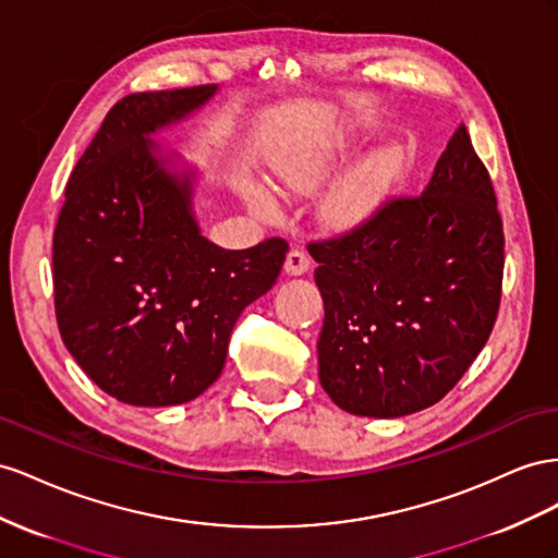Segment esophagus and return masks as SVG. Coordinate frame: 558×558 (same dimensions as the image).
<instances>
[{"label":"esophagus","mask_w":558,"mask_h":558,"mask_svg":"<svg viewBox=\"0 0 558 558\" xmlns=\"http://www.w3.org/2000/svg\"><path fill=\"white\" fill-rule=\"evenodd\" d=\"M311 268V257L304 250H290L288 252V259H284V274L288 276H304L306 270Z\"/></svg>","instance_id":"obj_1"}]
</instances>
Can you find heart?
<instances>
[{
    "instance_id": "obj_1",
    "label": "heart",
    "mask_w": 558,
    "mask_h": 558,
    "mask_svg": "<svg viewBox=\"0 0 558 558\" xmlns=\"http://www.w3.org/2000/svg\"><path fill=\"white\" fill-rule=\"evenodd\" d=\"M339 147L329 145L315 151H304L284 158L278 166V180L292 191H311L323 182L327 170L337 158ZM404 170V156L400 149L376 151L348 174V178L331 189L323 203V215L333 227H353L367 219L378 203L388 196V191L400 180ZM247 203L252 210L268 213L274 201L262 189L247 191Z\"/></svg>"
}]
</instances>
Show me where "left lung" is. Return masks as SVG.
Segmentation results:
<instances>
[{"instance_id": "8db88e82", "label": "left lung", "mask_w": 558, "mask_h": 558, "mask_svg": "<svg viewBox=\"0 0 558 558\" xmlns=\"http://www.w3.org/2000/svg\"><path fill=\"white\" fill-rule=\"evenodd\" d=\"M325 301L317 372L333 404L397 418L437 404L496 325L505 233L496 191L465 125L418 196L308 243Z\"/></svg>"}]
</instances>
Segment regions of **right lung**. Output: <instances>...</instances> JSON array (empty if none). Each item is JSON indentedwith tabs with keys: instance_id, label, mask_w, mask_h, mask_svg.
<instances>
[{
	"instance_id": "right-lung-1",
	"label": "right lung",
	"mask_w": 558,
	"mask_h": 558,
	"mask_svg": "<svg viewBox=\"0 0 558 558\" xmlns=\"http://www.w3.org/2000/svg\"><path fill=\"white\" fill-rule=\"evenodd\" d=\"M217 86L125 95L78 158L53 233L60 337L95 386L133 407L196 400L219 378L238 315L280 276L288 241L225 250L201 235L191 172L151 133Z\"/></svg>"
}]
</instances>
